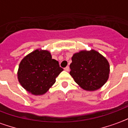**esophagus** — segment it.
<instances>
[{
	"instance_id": "1",
	"label": "esophagus",
	"mask_w": 128,
	"mask_h": 128,
	"mask_svg": "<svg viewBox=\"0 0 128 128\" xmlns=\"http://www.w3.org/2000/svg\"><path fill=\"white\" fill-rule=\"evenodd\" d=\"M64 70H66V71H69V70H70L69 66H66V67H65V68H64Z\"/></svg>"
}]
</instances>
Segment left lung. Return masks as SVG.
<instances>
[{
    "instance_id": "8db88e82",
    "label": "left lung",
    "mask_w": 128,
    "mask_h": 128,
    "mask_svg": "<svg viewBox=\"0 0 128 128\" xmlns=\"http://www.w3.org/2000/svg\"><path fill=\"white\" fill-rule=\"evenodd\" d=\"M70 68V75L75 82L88 91L96 90L104 86L110 73L108 60L94 50L75 53Z\"/></svg>"
}]
</instances>
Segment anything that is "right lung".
Instances as JSON below:
<instances>
[{
	"label": "right lung",
	"instance_id": "add662e5",
	"mask_svg": "<svg viewBox=\"0 0 128 128\" xmlns=\"http://www.w3.org/2000/svg\"><path fill=\"white\" fill-rule=\"evenodd\" d=\"M63 70L59 62L52 59L47 50H34L24 57L19 64L18 79L21 86L35 95L46 92Z\"/></svg>",
	"mask_w": 128,
	"mask_h": 128
}]
</instances>
